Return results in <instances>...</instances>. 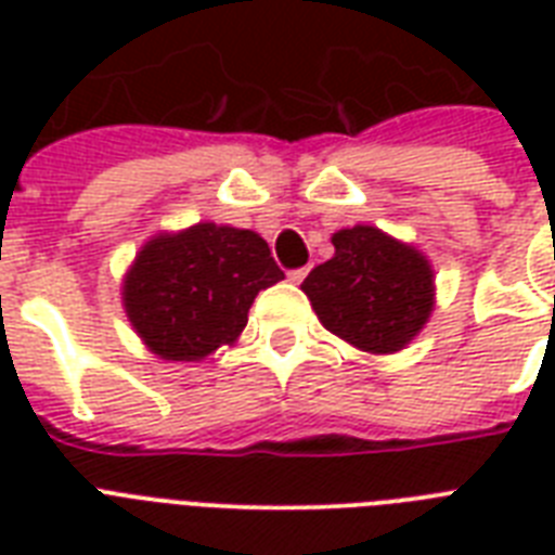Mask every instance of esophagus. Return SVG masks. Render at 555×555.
<instances>
[{
  "mask_svg": "<svg viewBox=\"0 0 555 555\" xmlns=\"http://www.w3.org/2000/svg\"><path fill=\"white\" fill-rule=\"evenodd\" d=\"M308 276V268H299V270H291V273H287V279H291V282H294V285H299V282H302V279Z\"/></svg>",
  "mask_w": 555,
  "mask_h": 555,
  "instance_id": "34e87169",
  "label": "esophagus"
}]
</instances>
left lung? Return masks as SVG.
Listing matches in <instances>:
<instances>
[{"label": "left lung", "mask_w": 555, "mask_h": 555, "mask_svg": "<svg viewBox=\"0 0 555 555\" xmlns=\"http://www.w3.org/2000/svg\"><path fill=\"white\" fill-rule=\"evenodd\" d=\"M331 242L334 256L302 282L322 325L369 354L409 346L435 308L426 256L371 224L339 230Z\"/></svg>", "instance_id": "8db88e82"}]
</instances>
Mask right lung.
Segmentation results:
<instances>
[{"instance_id":"right-lung-1","label":"right lung","mask_w":555,"mask_h":555,"mask_svg":"<svg viewBox=\"0 0 555 555\" xmlns=\"http://www.w3.org/2000/svg\"><path fill=\"white\" fill-rule=\"evenodd\" d=\"M285 273L253 230L201 224L143 244L126 273V317L152 354L176 363L233 346L253 299Z\"/></svg>"}]
</instances>
